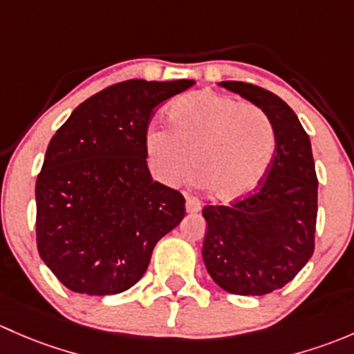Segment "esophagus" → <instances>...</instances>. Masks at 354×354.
Here are the masks:
<instances>
[{"mask_svg": "<svg viewBox=\"0 0 354 354\" xmlns=\"http://www.w3.org/2000/svg\"><path fill=\"white\" fill-rule=\"evenodd\" d=\"M185 209H187V213H198L201 209V201L192 198V196H185Z\"/></svg>", "mask_w": 354, "mask_h": 354, "instance_id": "1", "label": "esophagus"}]
</instances>
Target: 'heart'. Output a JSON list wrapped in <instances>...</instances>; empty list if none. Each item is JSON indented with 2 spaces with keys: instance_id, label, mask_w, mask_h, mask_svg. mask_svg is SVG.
<instances>
[{
  "instance_id": "b5f03b06",
  "label": "heart",
  "mask_w": 354,
  "mask_h": 354,
  "mask_svg": "<svg viewBox=\"0 0 354 354\" xmlns=\"http://www.w3.org/2000/svg\"><path fill=\"white\" fill-rule=\"evenodd\" d=\"M169 121L172 131L155 126L147 134L148 156L163 182L182 180L194 163L199 184L228 203L264 180L274 133L261 109L204 90L178 98Z\"/></svg>"
}]
</instances>
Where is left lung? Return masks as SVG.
Masks as SVG:
<instances>
[{
	"mask_svg": "<svg viewBox=\"0 0 354 354\" xmlns=\"http://www.w3.org/2000/svg\"><path fill=\"white\" fill-rule=\"evenodd\" d=\"M223 88L257 105L272 126L274 155L261 187L228 206H206L203 259L218 286L233 295L271 293L290 283L315 247L317 176L312 145L290 105L243 82Z\"/></svg>",
	"mask_w": 354,
	"mask_h": 354,
	"instance_id": "8db88e82",
	"label": "left lung"
}]
</instances>
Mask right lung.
Listing matches in <instances>:
<instances>
[{
	"instance_id": "right-lung-1",
	"label": "right lung",
	"mask_w": 354,
	"mask_h": 354,
	"mask_svg": "<svg viewBox=\"0 0 354 354\" xmlns=\"http://www.w3.org/2000/svg\"><path fill=\"white\" fill-rule=\"evenodd\" d=\"M194 80H127L80 104L56 131L35 184L37 249L75 293L136 285L156 242L177 227L185 199L153 180L147 133L153 111Z\"/></svg>"
}]
</instances>
